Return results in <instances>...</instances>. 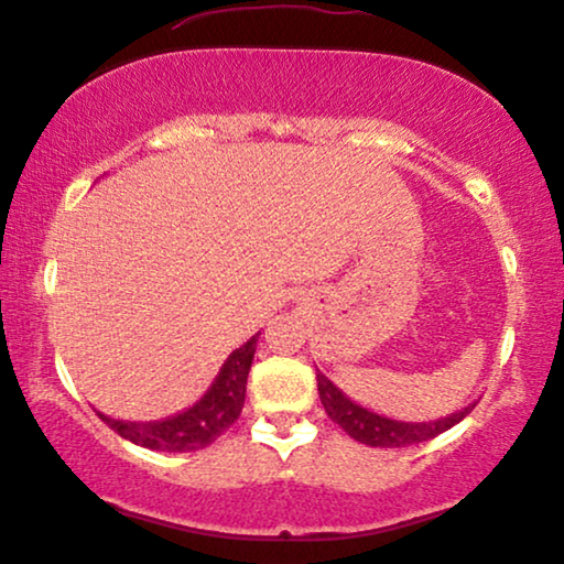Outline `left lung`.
<instances>
[{"instance_id": "8db88e82", "label": "left lung", "mask_w": 564, "mask_h": 564, "mask_svg": "<svg viewBox=\"0 0 564 564\" xmlns=\"http://www.w3.org/2000/svg\"><path fill=\"white\" fill-rule=\"evenodd\" d=\"M316 388H319V399L332 422L343 426L352 440L368 444V447H406V444L434 440L437 434L447 432L449 426L463 422L475 409V403H470L457 414L437 419V422H395V419L372 414L360 403L347 399L322 370H316Z\"/></svg>"}]
</instances>
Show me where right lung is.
I'll return each mask as SVG.
<instances>
[{
	"mask_svg": "<svg viewBox=\"0 0 564 564\" xmlns=\"http://www.w3.org/2000/svg\"><path fill=\"white\" fill-rule=\"evenodd\" d=\"M258 337L260 332L229 355L209 391L192 409L181 411L176 416L161 419V422H117V419L99 414L101 422L120 437L148 449L194 452L209 447L242 414L245 388H248V372L252 355H256Z\"/></svg>",
	"mask_w": 564,
	"mask_h": 564,
	"instance_id": "add662e5",
	"label": "right lung"
}]
</instances>
